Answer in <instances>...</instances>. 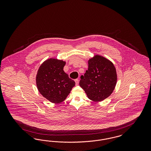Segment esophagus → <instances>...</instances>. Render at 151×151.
<instances>
[{
    "mask_svg": "<svg viewBox=\"0 0 151 151\" xmlns=\"http://www.w3.org/2000/svg\"><path fill=\"white\" fill-rule=\"evenodd\" d=\"M75 83H76V85L78 86V85L79 84V80H78V79H75Z\"/></svg>",
    "mask_w": 151,
    "mask_h": 151,
    "instance_id": "esophagus-1",
    "label": "esophagus"
}]
</instances>
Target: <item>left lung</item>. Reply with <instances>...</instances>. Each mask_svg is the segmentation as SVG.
<instances>
[{
    "label": "left lung",
    "instance_id": "left-lung-1",
    "mask_svg": "<svg viewBox=\"0 0 151 151\" xmlns=\"http://www.w3.org/2000/svg\"><path fill=\"white\" fill-rule=\"evenodd\" d=\"M88 68L79 83L88 99L94 102L104 100L115 89L117 74L114 64L106 58L96 54L88 60Z\"/></svg>",
    "mask_w": 151,
    "mask_h": 151
}]
</instances>
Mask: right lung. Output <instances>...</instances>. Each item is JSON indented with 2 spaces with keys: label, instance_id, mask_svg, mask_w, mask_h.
<instances>
[{
  "label": "right lung",
  "instance_id": "right-lung-1",
  "mask_svg": "<svg viewBox=\"0 0 151 151\" xmlns=\"http://www.w3.org/2000/svg\"><path fill=\"white\" fill-rule=\"evenodd\" d=\"M65 62L50 58L40 66L36 75V86L39 92L47 100L59 104L67 98L75 81L64 71Z\"/></svg>",
  "mask_w": 151,
  "mask_h": 151
}]
</instances>
